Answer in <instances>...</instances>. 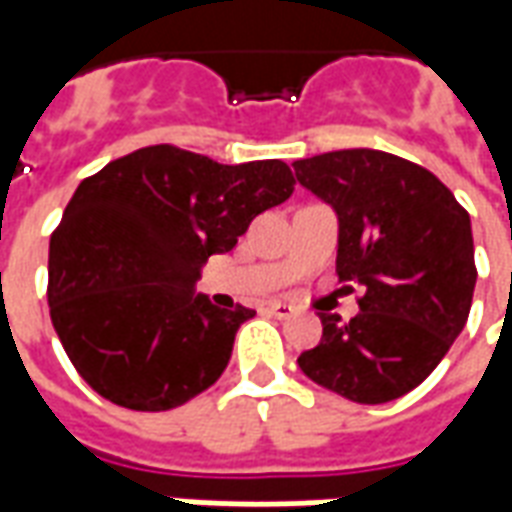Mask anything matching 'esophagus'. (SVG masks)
Segmentation results:
<instances>
[{"mask_svg":"<svg viewBox=\"0 0 512 512\" xmlns=\"http://www.w3.org/2000/svg\"><path fill=\"white\" fill-rule=\"evenodd\" d=\"M268 312L279 318V321H285V318H293L296 315V307H290L285 301H274V304H268Z\"/></svg>","mask_w":512,"mask_h":512,"instance_id":"esophagus-1","label":"esophagus"}]
</instances>
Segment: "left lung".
I'll list each match as a JSON object with an SVG mask.
<instances>
[{
  "label": "left lung",
  "mask_w": 512,
  "mask_h": 512,
  "mask_svg": "<svg viewBox=\"0 0 512 512\" xmlns=\"http://www.w3.org/2000/svg\"><path fill=\"white\" fill-rule=\"evenodd\" d=\"M293 169L337 213V277L362 288L351 321L321 312V343L299 367L354 403L403 397L436 370L472 310L469 213L433 172L384 150H332Z\"/></svg>",
  "instance_id": "8db88e82"
}]
</instances>
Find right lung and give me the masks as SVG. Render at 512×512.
I'll list each match as a JSON object with an SVG mask.
<instances>
[{"label":"right lung","instance_id":"add662e5","mask_svg":"<svg viewBox=\"0 0 512 512\" xmlns=\"http://www.w3.org/2000/svg\"><path fill=\"white\" fill-rule=\"evenodd\" d=\"M285 161L219 164L139 147L84 178L49 244V310L76 373L134 411H169L216 384L255 310L194 293L202 266L293 194Z\"/></svg>","mask_w":512,"mask_h":512}]
</instances>
